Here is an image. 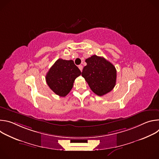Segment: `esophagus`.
<instances>
[{
	"mask_svg": "<svg viewBox=\"0 0 159 159\" xmlns=\"http://www.w3.org/2000/svg\"><path fill=\"white\" fill-rule=\"evenodd\" d=\"M79 69L80 70V71L82 72V69H83V66L81 65H79Z\"/></svg>",
	"mask_w": 159,
	"mask_h": 159,
	"instance_id": "esophagus-1",
	"label": "esophagus"
}]
</instances>
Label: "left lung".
<instances>
[{
    "mask_svg": "<svg viewBox=\"0 0 159 159\" xmlns=\"http://www.w3.org/2000/svg\"><path fill=\"white\" fill-rule=\"evenodd\" d=\"M87 65L82 76L90 89L98 96H102L113 89L116 82L115 66L104 58L93 55L85 60Z\"/></svg>",
    "mask_w": 159,
    "mask_h": 159,
    "instance_id": "obj_1",
    "label": "left lung"
}]
</instances>
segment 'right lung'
<instances>
[{
	"mask_svg": "<svg viewBox=\"0 0 159 159\" xmlns=\"http://www.w3.org/2000/svg\"><path fill=\"white\" fill-rule=\"evenodd\" d=\"M81 72L73 60H57L46 75L49 87L58 96L65 97L70 93L74 82Z\"/></svg>",
	"mask_w": 159,
	"mask_h": 159,
	"instance_id": "right-lung-1",
	"label": "right lung"
}]
</instances>
